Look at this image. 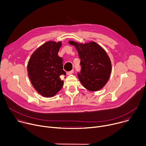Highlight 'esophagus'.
<instances>
[{
	"mask_svg": "<svg viewBox=\"0 0 146 146\" xmlns=\"http://www.w3.org/2000/svg\"><path fill=\"white\" fill-rule=\"evenodd\" d=\"M73 72H74V70H70V71H69V72H67V74H68V75L72 74Z\"/></svg>",
	"mask_w": 146,
	"mask_h": 146,
	"instance_id": "obj_1",
	"label": "esophagus"
}]
</instances>
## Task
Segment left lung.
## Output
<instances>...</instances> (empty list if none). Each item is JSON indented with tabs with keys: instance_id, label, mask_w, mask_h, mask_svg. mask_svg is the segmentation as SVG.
Here are the masks:
<instances>
[{
	"instance_id": "8db88e82",
	"label": "left lung",
	"mask_w": 146,
	"mask_h": 146,
	"mask_svg": "<svg viewBox=\"0 0 146 146\" xmlns=\"http://www.w3.org/2000/svg\"><path fill=\"white\" fill-rule=\"evenodd\" d=\"M69 43L76 47L81 59V69L77 76L81 84L89 91L100 90L111 72V61L107 53L95 42L82 44L70 41Z\"/></svg>"
}]
</instances>
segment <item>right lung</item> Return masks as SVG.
<instances>
[{"mask_svg": "<svg viewBox=\"0 0 146 146\" xmlns=\"http://www.w3.org/2000/svg\"><path fill=\"white\" fill-rule=\"evenodd\" d=\"M61 42L48 41L32 55L28 64V73L35 90L45 97L54 96L64 86L60 76H65L63 59L58 54Z\"/></svg>", "mask_w": 146, "mask_h": 146, "instance_id": "obj_1", "label": "right lung"}]
</instances>
